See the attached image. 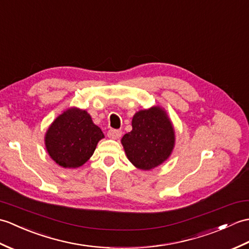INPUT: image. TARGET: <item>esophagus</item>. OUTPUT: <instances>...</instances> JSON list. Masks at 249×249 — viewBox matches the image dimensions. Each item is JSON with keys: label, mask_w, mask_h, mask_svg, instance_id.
<instances>
[{"label": "esophagus", "mask_w": 249, "mask_h": 249, "mask_svg": "<svg viewBox=\"0 0 249 249\" xmlns=\"http://www.w3.org/2000/svg\"><path fill=\"white\" fill-rule=\"evenodd\" d=\"M121 131L120 130H114V129H112V130H109L108 132H107V136L109 137V139H112V140H118L119 137L121 136Z\"/></svg>", "instance_id": "1"}]
</instances>
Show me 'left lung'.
I'll return each mask as SVG.
<instances>
[{"label":"left lung","instance_id":"8db88e82","mask_svg":"<svg viewBox=\"0 0 249 249\" xmlns=\"http://www.w3.org/2000/svg\"><path fill=\"white\" fill-rule=\"evenodd\" d=\"M121 143L135 167L150 170L166 161L173 152V124L160 107L139 110L132 118V131L124 135Z\"/></svg>","mask_w":249,"mask_h":249}]
</instances>
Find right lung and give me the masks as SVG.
Segmentation results:
<instances>
[{
    "instance_id": "add662e5",
    "label": "right lung",
    "mask_w": 249,
    "mask_h": 249,
    "mask_svg": "<svg viewBox=\"0 0 249 249\" xmlns=\"http://www.w3.org/2000/svg\"><path fill=\"white\" fill-rule=\"evenodd\" d=\"M103 137V132L86 110L70 107L49 126L45 143L55 163L65 168H76L90 159Z\"/></svg>"
}]
</instances>
